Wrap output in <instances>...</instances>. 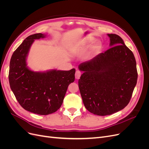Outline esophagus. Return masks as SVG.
<instances>
[{"mask_svg": "<svg viewBox=\"0 0 149 149\" xmlns=\"http://www.w3.org/2000/svg\"><path fill=\"white\" fill-rule=\"evenodd\" d=\"M81 75V72L79 70H77V71H76V73H75V78H76V79H79Z\"/></svg>", "mask_w": 149, "mask_h": 149, "instance_id": "obj_1", "label": "esophagus"}]
</instances>
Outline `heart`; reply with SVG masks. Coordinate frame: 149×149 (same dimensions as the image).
Masks as SVG:
<instances>
[{"label": "heart", "mask_w": 149, "mask_h": 149, "mask_svg": "<svg viewBox=\"0 0 149 149\" xmlns=\"http://www.w3.org/2000/svg\"><path fill=\"white\" fill-rule=\"evenodd\" d=\"M95 41V38L91 37H85L80 39L78 42H76L74 45L73 49L74 50H80L85 51L92 43ZM101 47V44L100 42H96L94 43L91 47V54H95L100 50Z\"/></svg>", "instance_id": "b5f03b06"}]
</instances>
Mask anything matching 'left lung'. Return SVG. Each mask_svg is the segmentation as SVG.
<instances>
[{
    "mask_svg": "<svg viewBox=\"0 0 149 149\" xmlns=\"http://www.w3.org/2000/svg\"><path fill=\"white\" fill-rule=\"evenodd\" d=\"M107 35L111 48L79 65L83 71L78 86L84 105L97 116L123 109L132 97L138 76L132 52L119 35Z\"/></svg>",
    "mask_w": 149,
    "mask_h": 149,
    "instance_id": "obj_1",
    "label": "left lung"
}]
</instances>
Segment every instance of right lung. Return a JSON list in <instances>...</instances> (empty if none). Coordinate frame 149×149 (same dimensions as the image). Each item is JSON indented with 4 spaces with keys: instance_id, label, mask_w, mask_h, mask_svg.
Listing matches in <instances>:
<instances>
[{
    "instance_id": "obj_1",
    "label": "right lung",
    "mask_w": 149,
    "mask_h": 149,
    "mask_svg": "<svg viewBox=\"0 0 149 149\" xmlns=\"http://www.w3.org/2000/svg\"><path fill=\"white\" fill-rule=\"evenodd\" d=\"M29 36L13 52L10 61L8 80L17 101L24 109L40 115L52 114L60 109L68 87L74 82L75 69L34 72L26 66V56L35 40L45 37Z\"/></svg>"
}]
</instances>
